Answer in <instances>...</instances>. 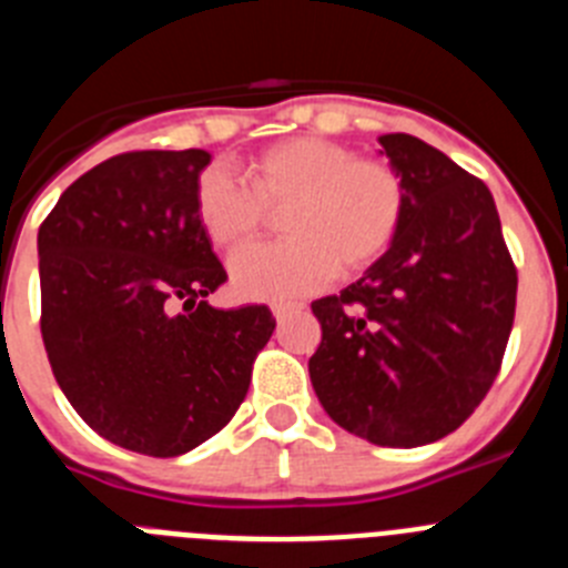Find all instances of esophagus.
Here are the masks:
<instances>
[{
	"mask_svg": "<svg viewBox=\"0 0 568 568\" xmlns=\"http://www.w3.org/2000/svg\"><path fill=\"white\" fill-rule=\"evenodd\" d=\"M298 310H301V304H273V315L278 321H284V318H287V315L298 313Z\"/></svg>",
	"mask_w": 568,
	"mask_h": 568,
	"instance_id": "34e87169",
	"label": "esophagus"
}]
</instances>
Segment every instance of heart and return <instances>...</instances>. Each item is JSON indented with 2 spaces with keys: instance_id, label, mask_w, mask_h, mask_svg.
Instances as JSON below:
<instances>
[{
  "instance_id": "obj_1",
  "label": "heart",
  "mask_w": 568,
  "mask_h": 568,
  "mask_svg": "<svg viewBox=\"0 0 568 568\" xmlns=\"http://www.w3.org/2000/svg\"><path fill=\"white\" fill-rule=\"evenodd\" d=\"M244 184L222 170L199 173L193 210L219 250L239 253L264 227V210H281L287 235L247 250L230 264L244 298L281 301L318 290L333 273L353 275L389 250L406 213L404 175L378 159L327 139H284L241 164Z\"/></svg>"
}]
</instances>
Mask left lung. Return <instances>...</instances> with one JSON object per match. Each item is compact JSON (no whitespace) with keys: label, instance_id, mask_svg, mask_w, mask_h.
Returning <instances> with one entry per match:
<instances>
[{"label":"left lung","instance_id":"8db88e82","mask_svg":"<svg viewBox=\"0 0 568 568\" xmlns=\"http://www.w3.org/2000/svg\"><path fill=\"white\" fill-rule=\"evenodd\" d=\"M378 142L404 175V222L355 284L313 301L310 381L346 433L413 449L455 433L498 378L518 270L480 179L409 133Z\"/></svg>","mask_w":568,"mask_h":568}]
</instances>
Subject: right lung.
I'll list each match as a JSON object with an SVG mask.
<instances>
[{"instance_id":"1","label":"right lung","mask_w":568,"mask_h":568,"mask_svg":"<svg viewBox=\"0 0 568 568\" xmlns=\"http://www.w3.org/2000/svg\"><path fill=\"white\" fill-rule=\"evenodd\" d=\"M207 150H135L97 164L39 227L42 341L84 424L175 458L230 424L275 329L264 304L215 310L227 281L193 210Z\"/></svg>"}]
</instances>
